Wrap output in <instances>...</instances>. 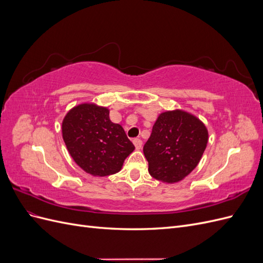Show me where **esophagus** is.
<instances>
[{
    "label": "esophagus",
    "mask_w": 263,
    "mask_h": 263,
    "mask_svg": "<svg viewBox=\"0 0 263 263\" xmlns=\"http://www.w3.org/2000/svg\"><path fill=\"white\" fill-rule=\"evenodd\" d=\"M133 142H134V145H135V148H136L137 150H140V149H141V147H142V141H141L140 139L136 138V139L133 140Z\"/></svg>",
    "instance_id": "obj_1"
}]
</instances>
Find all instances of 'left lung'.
<instances>
[{
	"mask_svg": "<svg viewBox=\"0 0 263 263\" xmlns=\"http://www.w3.org/2000/svg\"><path fill=\"white\" fill-rule=\"evenodd\" d=\"M204 123L182 109L165 110L158 116L144 146L148 171L164 183H177L192 172L208 146Z\"/></svg>",
	"mask_w": 263,
	"mask_h": 263,
	"instance_id": "1",
	"label": "left lung"
}]
</instances>
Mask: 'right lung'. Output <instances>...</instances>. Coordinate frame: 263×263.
Segmentation results:
<instances>
[{
	"label": "right lung",
	"mask_w": 263,
	"mask_h": 263,
	"mask_svg": "<svg viewBox=\"0 0 263 263\" xmlns=\"http://www.w3.org/2000/svg\"><path fill=\"white\" fill-rule=\"evenodd\" d=\"M62 138L74 162L93 177L119 172L135 150L123 127L109 119V109L95 103L69 110L62 121Z\"/></svg>",
	"instance_id": "add662e5"
}]
</instances>
